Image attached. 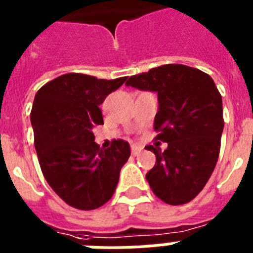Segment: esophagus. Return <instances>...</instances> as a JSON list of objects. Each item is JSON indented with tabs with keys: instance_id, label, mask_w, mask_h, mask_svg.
Wrapping results in <instances>:
<instances>
[{
	"instance_id": "obj_1",
	"label": "esophagus",
	"mask_w": 253,
	"mask_h": 253,
	"mask_svg": "<svg viewBox=\"0 0 253 253\" xmlns=\"http://www.w3.org/2000/svg\"><path fill=\"white\" fill-rule=\"evenodd\" d=\"M142 150H143V147L138 146V144H132V146H131V154L134 155V156H136V155L140 154V152H142Z\"/></svg>"
}]
</instances>
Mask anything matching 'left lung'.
I'll list each match as a JSON object with an SVG mask.
<instances>
[{"label": "left lung", "mask_w": 253, "mask_h": 253, "mask_svg": "<svg viewBox=\"0 0 253 253\" xmlns=\"http://www.w3.org/2000/svg\"><path fill=\"white\" fill-rule=\"evenodd\" d=\"M127 86L158 93L156 140L168 143L146 174L152 192L168 205L197 197L215 168L223 132L222 95L208 73L182 64H166L128 77Z\"/></svg>", "instance_id": "left-lung-1"}]
</instances>
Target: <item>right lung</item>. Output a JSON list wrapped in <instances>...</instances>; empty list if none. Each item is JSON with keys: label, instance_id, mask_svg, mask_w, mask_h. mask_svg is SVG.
Instances as JSON below:
<instances>
[{"label": "right lung", "instance_id": "add662e5", "mask_svg": "<svg viewBox=\"0 0 253 253\" xmlns=\"http://www.w3.org/2000/svg\"><path fill=\"white\" fill-rule=\"evenodd\" d=\"M125 81L67 73L35 94L30 119L38 160L53 192L72 208L94 210L106 204L130 158L126 140L114 139L103 150L93 134V127L103 123L99 105Z\"/></svg>", "mask_w": 253, "mask_h": 253}]
</instances>
